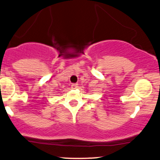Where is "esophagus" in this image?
<instances>
[{
  "instance_id": "1",
  "label": "esophagus",
  "mask_w": 160,
  "mask_h": 160,
  "mask_svg": "<svg viewBox=\"0 0 160 160\" xmlns=\"http://www.w3.org/2000/svg\"><path fill=\"white\" fill-rule=\"evenodd\" d=\"M78 83H73V84H72L71 87H72V88L75 89V88H78Z\"/></svg>"
}]
</instances>
